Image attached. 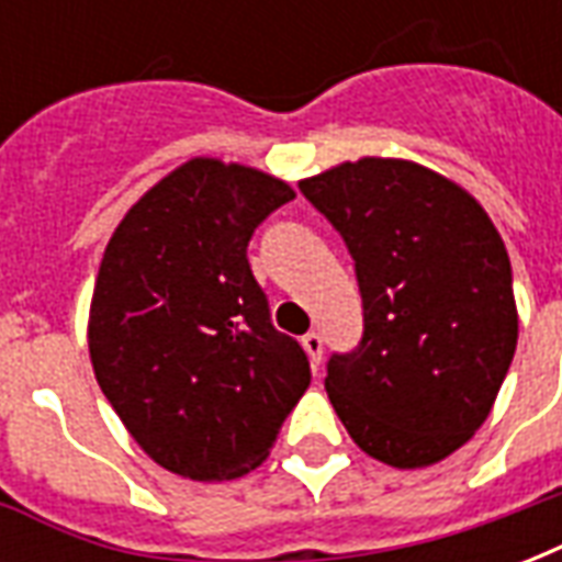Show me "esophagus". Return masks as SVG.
<instances>
[{
	"label": "esophagus",
	"instance_id": "34e87169",
	"mask_svg": "<svg viewBox=\"0 0 562 562\" xmlns=\"http://www.w3.org/2000/svg\"><path fill=\"white\" fill-rule=\"evenodd\" d=\"M304 349L306 355H310V361L313 364H322V352H325V342H322V334H316V330H310V334H304Z\"/></svg>",
	"mask_w": 562,
	"mask_h": 562
}]
</instances>
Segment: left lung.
<instances>
[{"mask_svg": "<svg viewBox=\"0 0 562 562\" xmlns=\"http://www.w3.org/2000/svg\"><path fill=\"white\" fill-rule=\"evenodd\" d=\"M355 261L364 334L325 389L370 458H448L491 413L518 346L503 237L482 204L415 161L361 159L301 180Z\"/></svg>", "mask_w": 562, "mask_h": 562, "instance_id": "obj_1", "label": "left lung"}]
</instances>
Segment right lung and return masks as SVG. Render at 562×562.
Returning <instances> with one entry per match:
<instances>
[{"label": "right lung", "instance_id": "obj_1", "mask_svg": "<svg viewBox=\"0 0 562 562\" xmlns=\"http://www.w3.org/2000/svg\"><path fill=\"white\" fill-rule=\"evenodd\" d=\"M294 192L270 173L192 159L149 189L104 249L90 358L104 397L165 470H256L310 385L301 342L270 322L246 246Z\"/></svg>", "mask_w": 562, "mask_h": 562}]
</instances>
